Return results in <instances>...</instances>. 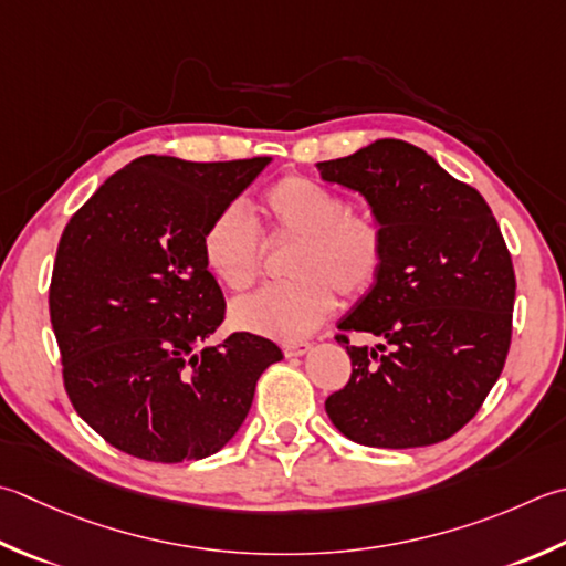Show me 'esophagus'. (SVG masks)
<instances>
[{
  "label": "esophagus",
  "instance_id": "esophagus-1",
  "mask_svg": "<svg viewBox=\"0 0 566 566\" xmlns=\"http://www.w3.org/2000/svg\"><path fill=\"white\" fill-rule=\"evenodd\" d=\"M284 356L286 358H298V356H306L308 350H312V343H304V340H296V343H284Z\"/></svg>",
  "mask_w": 566,
  "mask_h": 566
}]
</instances>
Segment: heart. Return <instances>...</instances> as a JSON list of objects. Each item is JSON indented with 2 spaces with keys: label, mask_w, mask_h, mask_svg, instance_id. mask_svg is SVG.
Returning a JSON list of instances; mask_svg holds the SVG:
<instances>
[{
  "label": "heart",
  "mask_w": 566,
  "mask_h": 566,
  "mask_svg": "<svg viewBox=\"0 0 566 566\" xmlns=\"http://www.w3.org/2000/svg\"><path fill=\"white\" fill-rule=\"evenodd\" d=\"M276 235L298 238L286 284L262 286L232 304V324L276 340H298L334 312L336 292L356 298L380 276L385 232L370 216L348 213V201L306 176H284L260 201ZM203 262L220 284L242 292L258 280L262 238L240 206H226L208 220Z\"/></svg>",
  "instance_id": "obj_1"
}]
</instances>
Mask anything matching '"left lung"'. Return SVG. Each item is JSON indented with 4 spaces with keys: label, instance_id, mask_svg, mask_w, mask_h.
I'll use <instances>...</instances> for the list:
<instances>
[{
    "label": "left lung",
    "instance_id": "left-lung-1",
    "mask_svg": "<svg viewBox=\"0 0 566 566\" xmlns=\"http://www.w3.org/2000/svg\"><path fill=\"white\" fill-rule=\"evenodd\" d=\"M316 169L360 193L385 232L380 276L338 321L382 343L336 338L353 373L326 415L363 447L444 441L479 412L511 348L515 272L501 228L475 188L402 139Z\"/></svg>",
    "mask_w": 566,
    "mask_h": 566
}]
</instances>
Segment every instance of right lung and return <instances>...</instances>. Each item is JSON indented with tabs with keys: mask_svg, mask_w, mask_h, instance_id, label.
<instances>
[{
	"mask_svg": "<svg viewBox=\"0 0 566 566\" xmlns=\"http://www.w3.org/2000/svg\"><path fill=\"white\" fill-rule=\"evenodd\" d=\"M272 157L196 164L139 157L65 226L51 324L75 412L144 461H198L245 422L276 343L232 334L203 346L226 298L203 262V230Z\"/></svg>",
	"mask_w": 566,
	"mask_h": 566,
	"instance_id": "1",
	"label": "right lung"
}]
</instances>
